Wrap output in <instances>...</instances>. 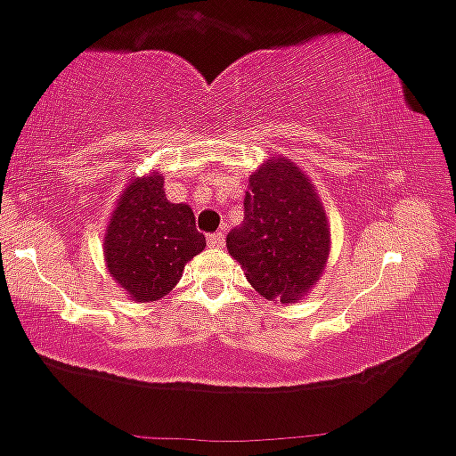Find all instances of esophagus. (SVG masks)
<instances>
[{
	"label": "esophagus",
	"instance_id": "1",
	"mask_svg": "<svg viewBox=\"0 0 456 456\" xmlns=\"http://www.w3.org/2000/svg\"><path fill=\"white\" fill-rule=\"evenodd\" d=\"M207 239H208L210 248H224V232H222V230H219V232L208 234Z\"/></svg>",
	"mask_w": 456,
	"mask_h": 456
}]
</instances>
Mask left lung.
I'll use <instances>...</instances> for the list:
<instances>
[{
	"label": "left lung",
	"mask_w": 456,
	"mask_h": 456,
	"mask_svg": "<svg viewBox=\"0 0 456 456\" xmlns=\"http://www.w3.org/2000/svg\"><path fill=\"white\" fill-rule=\"evenodd\" d=\"M246 219L226 237L230 256L265 300L296 302L320 278L330 248L326 213L305 171L285 159L249 175Z\"/></svg>",
	"instance_id": "obj_1"
}]
</instances>
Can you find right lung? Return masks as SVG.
<instances>
[{
  "mask_svg": "<svg viewBox=\"0 0 456 456\" xmlns=\"http://www.w3.org/2000/svg\"><path fill=\"white\" fill-rule=\"evenodd\" d=\"M207 246L187 204L165 198L163 175L132 180L106 230V265L130 297L151 302L167 296L183 269Z\"/></svg>",
  "mask_w": 456,
  "mask_h": 456,
  "instance_id": "right-lung-1",
  "label": "right lung"
}]
</instances>
